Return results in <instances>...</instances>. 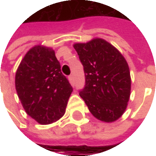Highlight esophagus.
<instances>
[{"instance_id": "34e87169", "label": "esophagus", "mask_w": 156, "mask_h": 156, "mask_svg": "<svg viewBox=\"0 0 156 156\" xmlns=\"http://www.w3.org/2000/svg\"><path fill=\"white\" fill-rule=\"evenodd\" d=\"M68 80H69L70 83H71L73 86H74V78H73V75H70V76L68 77Z\"/></svg>"}]
</instances>
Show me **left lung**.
Returning <instances> with one entry per match:
<instances>
[{
	"mask_svg": "<svg viewBox=\"0 0 156 156\" xmlns=\"http://www.w3.org/2000/svg\"><path fill=\"white\" fill-rule=\"evenodd\" d=\"M73 48L85 75L80 97L98 119L117 120L125 111L130 96V73L125 58L113 45L101 38L75 43Z\"/></svg>",
	"mask_w": 156,
	"mask_h": 156,
	"instance_id": "left-lung-1",
	"label": "left lung"
}]
</instances>
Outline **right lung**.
<instances>
[{
  "instance_id": "obj_1",
  "label": "right lung",
  "mask_w": 156,
  "mask_h": 156,
  "mask_svg": "<svg viewBox=\"0 0 156 156\" xmlns=\"http://www.w3.org/2000/svg\"><path fill=\"white\" fill-rule=\"evenodd\" d=\"M15 84L26 113L41 124L63 116L73 92L54 50L41 45L27 52L16 73Z\"/></svg>"
}]
</instances>
